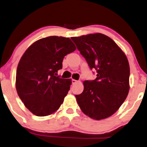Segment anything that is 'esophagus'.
<instances>
[{"instance_id":"obj_1","label":"esophagus","mask_w":147,"mask_h":147,"mask_svg":"<svg viewBox=\"0 0 147 147\" xmlns=\"http://www.w3.org/2000/svg\"><path fill=\"white\" fill-rule=\"evenodd\" d=\"M78 81H77V80H75V79H72V84H76V83H78Z\"/></svg>"}]
</instances>
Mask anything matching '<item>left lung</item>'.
Here are the masks:
<instances>
[{
    "label": "left lung",
    "mask_w": 147,
    "mask_h": 147,
    "mask_svg": "<svg viewBox=\"0 0 147 147\" xmlns=\"http://www.w3.org/2000/svg\"><path fill=\"white\" fill-rule=\"evenodd\" d=\"M89 67L97 70L94 81L83 82L84 90L75 95L82 111L100 120L116 113L130 89V66L126 54L109 37L100 33L72 37Z\"/></svg>",
    "instance_id": "left-lung-1"
}]
</instances>
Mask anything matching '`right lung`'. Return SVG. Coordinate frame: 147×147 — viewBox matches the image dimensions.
Here are the masks:
<instances>
[{
	"label": "right lung",
	"mask_w": 147,
	"mask_h": 147,
	"mask_svg": "<svg viewBox=\"0 0 147 147\" xmlns=\"http://www.w3.org/2000/svg\"><path fill=\"white\" fill-rule=\"evenodd\" d=\"M75 50L70 38L49 36L33 43L21 58L15 87L25 106L34 115L50 116L63 103L72 81L56 75L64 56Z\"/></svg>",
	"instance_id": "1"
}]
</instances>
